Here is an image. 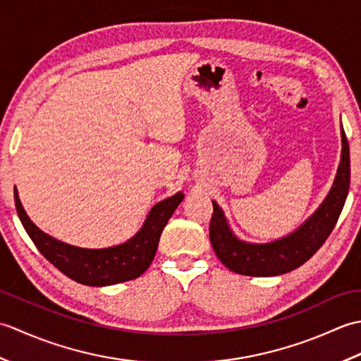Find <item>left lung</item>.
Listing matches in <instances>:
<instances>
[{"mask_svg":"<svg viewBox=\"0 0 361 361\" xmlns=\"http://www.w3.org/2000/svg\"><path fill=\"white\" fill-rule=\"evenodd\" d=\"M350 183L349 144L341 126V158L334 185L317 211L293 233L267 243L239 239L229 226L224 209L212 202L214 212L209 239L220 262L228 270L243 276L270 278L293 271L315 255L326 242L346 202Z\"/></svg>","mask_w":361,"mask_h":361,"instance_id":"obj_1","label":"left lung"}]
</instances>
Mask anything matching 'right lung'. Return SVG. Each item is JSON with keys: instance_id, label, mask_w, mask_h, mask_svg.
<instances>
[{"instance_id": "1", "label": "right lung", "mask_w": 361, "mask_h": 361, "mask_svg": "<svg viewBox=\"0 0 361 361\" xmlns=\"http://www.w3.org/2000/svg\"><path fill=\"white\" fill-rule=\"evenodd\" d=\"M13 195L18 217L38 251L68 278L90 287L114 286L140 278L155 257L161 233L169 219L185 198V194L176 192L157 203L140 231L124 243L109 248H82L43 233L23 208L17 188Z\"/></svg>"}]
</instances>
